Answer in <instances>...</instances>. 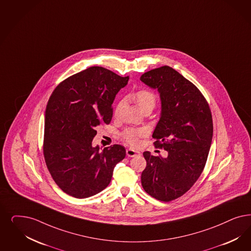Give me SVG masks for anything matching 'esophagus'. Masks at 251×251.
<instances>
[{
    "label": "esophagus",
    "mask_w": 251,
    "mask_h": 251,
    "mask_svg": "<svg viewBox=\"0 0 251 251\" xmlns=\"http://www.w3.org/2000/svg\"><path fill=\"white\" fill-rule=\"evenodd\" d=\"M126 154H127V156H130V157H133V156H139V155H140V152L129 148V149L126 150Z\"/></svg>",
    "instance_id": "1"
}]
</instances>
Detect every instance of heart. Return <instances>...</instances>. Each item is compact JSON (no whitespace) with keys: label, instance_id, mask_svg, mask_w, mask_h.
<instances>
[{"label":"heart","instance_id":"1","mask_svg":"<svg viewBox=\"0 0 251 251\" xmlns=\"http://www.w3.org/2000/svg\"><path fill=\"white\" fill-rule=\"evenodd\" d=\"M131 97L142 111L147 108L153 109L156 105V95L147 89H141L136 91L131 95ZM121 105V103L117 105L115 109V114L118 113ZM147 134V130L145 128H127L122 131L121 139L125 144L129 145L130 147H136L139 144V139L146 136Z\"/></svg>","mask_w":251,"mask_h":251}]
</instances>
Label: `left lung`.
Wrapping results in <instances>:
<instances>
[{"mask_svg":"<svg viewBox=\"0 0 251 251\" xmlns=\"http://www.w3.org/2000/svg\"><path fill=\"white\" fill-rule=\"evenodd\" d=\"M140 79L159 93L161 114L152 137L155 147L168 152L167 157L144 152L147 167L141 182L152 198L169 202L189 190L203 172L213 135L212 116L197 86L173 68L152 69Z\"/></svg>","mask_w":251,"mask_h":251,"instance_id":"obj_1","label":"left lung"}]
</instances>
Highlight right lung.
Returning <instances> with one entry per match:
<instances>
[{
  "label": "right lung",
  "mask_w": 251,
  "mask_h": 251,
  "mask_svg": "<svg viewBox=\"0 0 251 251\" xmlns=\"http://www.w3.org/2000/svg\"><path fill=\"white\" fill-rule=\"evenodd\" d=\"M129 77L102 67L70 76L53 90L44 118V155L55 183L71 197L86 199L104 190L115 166L126 156L121 145L92 146L96 128L109 124L116 95Z\"/></svg>",
  "instance_id": "obj_1"
}]
</instances>
